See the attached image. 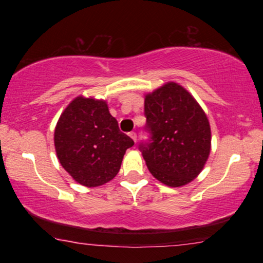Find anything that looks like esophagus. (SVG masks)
Returning a JSON list of instances; mask_svg holds the SVG:
<instances>
[{"mask_svg":"<svg viewBox=\"0 0 263 263\" xmlns=\"http://www.w3.org/2000/svg\"><path fill=\"white\" fill-rule=\"evenodd\" d=\"M129 136H130V138L134 140V142H136V133L135 132H130L129 133Z\"/></svg>","mask_w":263,"mask_h":263,"instance_id":"esophagus-1","label":"esophagus"}]
</instances>
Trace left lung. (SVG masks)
<instances>
[{
  "instance_id": "obj_1",
  "label": "left lung",
  "mask_w": 263,
  "mask_h": 263,
  "mask_svg": "<svg viewBox=\"0 0 263 263\" xmlns=\"http://www.w3.org/2000/svg\"><path fill=\"white\" fill-rule=\"evenodd\" d=\"M146 141L139 149L151 174L168 186H182L200 174L211 151L203 110L182 86L168 82L145 99Z\"/></svg>"
}]
</instances>
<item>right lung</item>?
Returning <instances> with one entry per match:
<instances>
[{
	"label": "right lung",
	"instance_id": "obj_1",
	"mask_svg": "<svg viewBox=\"0 0 263 263\" xmlns=\"http://www.w3.org/2000/svg\"><path fill=\"white\" fill-rule=\"evenodd\" d=\"M133 139L122 133L104 100L78 97L61 115L55 148L62 166L78 183L98 186L118 174Z\"/></svg>",
	"mask_w": 263,
	"mask_h": 263
}]
</instances>
